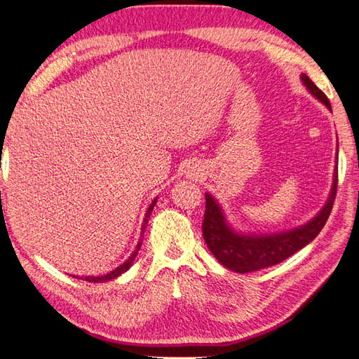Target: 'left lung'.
Segmentation results:
<instances>
[{"instance_id": "1", "label": "left lung", "mask_w": 359, "mask_h": 359, "mask_svg": "<svg viewBox=\"0 0 359 359\" xmlns=\"http://www.w3.org/2000/svg\"><path fill=\"white\" fill-rule=\"evenodd\" d=\"M300 79L313 96L324 102L328 110H332L328 97L324 95V91L316 87L310 77L302 74ZM336 188H338V171H334L332 191H330L327 203L310 222L297 229L271 235L238 233L230 227L217 201L210 193H205V216L202 222L203 240L217 262L230 271L245 273L278 264L310 244L324 229L332 213Z\"/></svg>"}]
</instances>
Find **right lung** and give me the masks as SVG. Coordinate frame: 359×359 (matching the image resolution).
<instances>
[{
	"label": "right lung",
	"mask_w": 359,
	"mask_h": 359,
	"mask_svg": "<svg viewBox=\"0 0 359 359\" xmlns=\"http://www.w3.org/2000/svg\"><path fill=\"white\" fill-rule=\"evenodd\" d=\"M156 202H157V198L152 201V203L149 205V208H147V212H146V215H144V219H143V227H142V236H143V233H144V230H146V226H147V219H149V216H151V212H152V208H154V205H156ZM142 243H143V240H140L138 241V244H137V248H135V250L132 252V255L126 259V262L123 263V264H119L116 269H114V271H110L109 273H105V276H101V277H93V276H87V277H79V278H82V280H86V282H91V283H100V282H109V280H114V278H116V277H119L121 276V273H124L126 271H128L130 266H132V263H133V259H135V257H137V254H138V250H140V245H142ZM77 278V277H76Z\"/></svg>",
	"instance_id": "right-lung-1"
}]
</instances>
